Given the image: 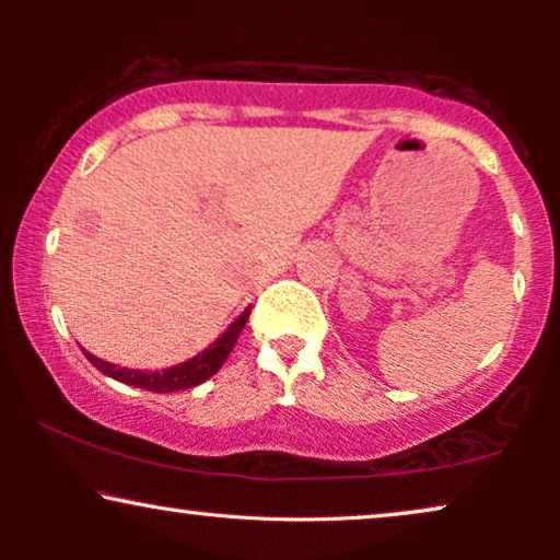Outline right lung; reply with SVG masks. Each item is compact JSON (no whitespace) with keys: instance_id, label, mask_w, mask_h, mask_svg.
Wrapping results in <instances>:
<instances>
[{"instance_id":"1","label":"right lung","mask_w":560,"mask_h":560,"mask_svg":"<svg viewBox=\"0 0 560 560\" xmlns=\"http://www.w3.org/2000/svg\"><path fill=\"white\" fill-rule=\"evenodd\" d=\"M249 311H252V305L242 313L240 318L234 320L232 326L226 328L224 334L219 336L217 341L211 343V347H206L201 354H196L194 359H188V362H183V364L167 366V370H163V372L127 370V366L104 362V359L89 354V351H83V354H86L89 362L94 364L98 372H104L106 377L125 382V385L142 387V389H148V393H175V389H188V387L201 385V382L213 377V374L221 370V364L226 362L229 354H232V349H234L236 339H240L244 324H247Z\"/></svg>"}]
</instances>
